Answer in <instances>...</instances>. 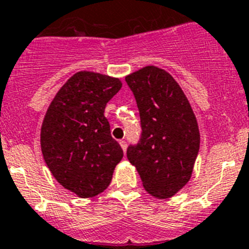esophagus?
<instances>
[{
	"label": "esophagus",
	"mask_w": 249,
	"mask_h": 249,
	"mask_svg": "<svg viewBox=\"0 0 249 249\" xmlns=\"http://www.w3.org/2000/svg\"><path fill=\"white\" fill-rule=\"evenodd\" d=\"M119 144H120V146H122V149H123V151H126V142H125L124 140H120L119 141Z\"/></svg>",
	"instance_id": "esophagus-1"
}]
</instances>
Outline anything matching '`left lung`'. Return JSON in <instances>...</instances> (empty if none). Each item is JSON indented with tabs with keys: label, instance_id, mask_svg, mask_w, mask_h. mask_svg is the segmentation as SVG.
I'll return each mask as SVG.
<instances>
[{
	"label": "left lung",
	"instance_id": "obj_1",
	"mask_svg": "<svg viewBox=\"0 0 249 249\" xmlns=\"http://www.w3.org/2000/svg\"><path fill=\"white\" fill-rule=\"evenodd\" d=\"M141 119L140 142L127 160L145 191L166 200L189 182L200 150V130L189 99L170 73L146 66L125 77Z\"/></svg>",
	"mask_w": 249,
	"mask_h": 249
}]
</instances>
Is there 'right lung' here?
Wrapping results in <instances>:
<instances>
[{"label": "right lung", "mask_w": 249, "mask_h": 249, "mask_svg": "<svg viewBox=\"0 0 249 249\" xmlns=\"http://www.w3.org/2000/svg\"><path fill=\"white\" fill-rule=\"evenodd\" d=\"M119 78L80 71L49 104L41 127V150L53 178L80 198L108 189L123 159L104 116L107 103L122 89Z\"/></svg>", "instance_id": "1"}]
</instances>
